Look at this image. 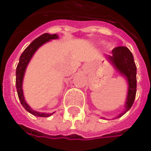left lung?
Here are the masks:
<instances>
[{
	"mask_svg": "<svg viewBox=\"0 0 151 151\" xmlns=\"http://www.w3.org/2000/svg\"><path fill=\"white\" fill-rule=\"evenodd\" d=\"M112 54L106 56V58L121 75L126 77L128 83L127 97L125 104V110L118 117L123 116L132 107L137 92V68L130 50L126 47H117L112 50Z\"/></svg>",
	"mask_w": 151,
	"mask_h": 151,
	"instance_id": "8db88e82",
	"label": "left lung"
}]
</instances>
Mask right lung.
I'll use <instances>...</instances> for the list:
<instances>
[{
  "mask_svg": "<svg viewBox=\"0 0 151 151\" xmlns=\"http://www.w3.org/2000/svg\"><path fill=\"white\" fill-rule=\"evenodd\" d=\"M58 36L57 34L50 35L47 33L42 35L41 36H39L38 38H36L33 42H31L28 47L23 52V53L21 54V56L19 58V62L16 69V88H17V92H18V96H19V101L21 103V104L23 105V107L26 109L28 112H29L30 114L34 115L35 116L40 117H48L52 116L53 113H42V112H37L34 109L30 108V106L28 104L24 99V93H23V88H22V85H23V80H24V76L25 73V70L29 62L30 61L31 58L33 57L34 53L36 52V50L38 49L43 44H45L46 42H49L51 40L53 39H58Z\"/></svg>",
  "mask_w": 151,
  "mask_h": 151,
  "instance_id": "right-lung-1",
  "label": "right lung"
}]
</instances>
